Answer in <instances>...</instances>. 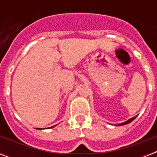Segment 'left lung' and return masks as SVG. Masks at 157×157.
<instances>
[{"instance_id":"8db88e82","label":"left lung","mask_w":157,"mask_h":157,"mask_svg":"<svg viewBox=\"0 0 157 157\" xmlns=\"http://www.w3.org/2000/svg\"><path fill=\"white\" fill-rule=\"evenodd\" d=\"M136 117H137V116H136V117H133V118H130V119H129V120H128V121H125V122H123V123H121V124H120L119 125H124V124H129V123H130V122H131L132 121H134V120L135 119V118H136Z\"/></svg>"}]
</instances>
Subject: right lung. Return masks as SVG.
Wrapping results in <instances>:
<instances>
[{"label":"right lung","mask_w":157,"mask_h":157,"mask_svg":"<svg viewBox=\"0 0 157 157\" xmlns=\"http://www.w3.org/2000/svg\"><path fill=\"white\" fill-rule=\"evenodd\" d=\"M52 127H53V126H52ZM52 127H51V128H52Z\"/></svg>","instance_id":"1"}]
</instances>
